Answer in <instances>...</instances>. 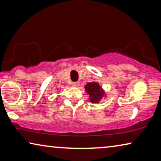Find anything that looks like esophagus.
<instances>
[{
  "label": "esophagus",
  "instance_id": "34e87169",
  "mask_svg": "<svg viewBox=\"0 0 161 161\" xmlns=\"http://www.w3.org/2000/svg\"><path fill=\"white\" fill-rule=\"evenodd\" d=\"M80 85V83L79 82V81H75V82H73L72 83V86H75V87H79Z\"/></svg>",
  "mask_w": 161,
  "mask_h": 161
}]
</instances>
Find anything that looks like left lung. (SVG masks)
<instances>
[{"instance_id": "1", "label": "left lung", "mask_w": 161, "mask_h": 161, "mask_svg": "<svg viewBox=\"0 0 161 161\" xmlns=\"http://www.w3.org/2000/svg\"><path fill=\"white\" fill-rule=\"evenodd\" d=\"M85 91L89 95V99L92 103H99L103 97H106V94L99 84L96 81L87 83L84 86Z\"/></svg>"}]
</instances>
